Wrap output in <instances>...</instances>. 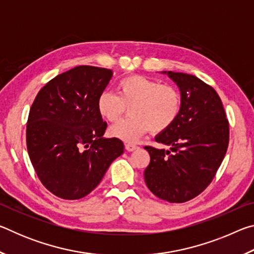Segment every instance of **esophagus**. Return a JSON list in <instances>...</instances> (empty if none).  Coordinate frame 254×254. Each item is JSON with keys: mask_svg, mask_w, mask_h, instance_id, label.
Masks as SVG:
<instances>
[{"mask_svg": "<svg viewBox=\"0 0 254 254\" xmlns=\"http://www.w3.org/2000/svg\"><path fill=\"white\" fill-rule=\"evenodd\" d=\"M126 149L127 151H133V150L137 149V145H135L134 143H126Z\"/></svg>", "mask_w": 254, "mask_h": 254, "instance_id": "34e87169", "label": "esophagus"}]
</instances>
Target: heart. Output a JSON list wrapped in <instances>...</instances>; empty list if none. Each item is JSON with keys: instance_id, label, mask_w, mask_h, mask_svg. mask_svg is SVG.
<instances>
[{"instance_id": "obj_1", "label": "heart", "mask_w": 254, "mask_h": 254, "mask_svg": "<svg viewBox=\"0 0 254 254\" xmlns=\"http://www.w3.org/2000/svg\"><path fill=\"white\" fill-rule=\"evenodd\" d=\"M97 111L107 122L121 119L128 107L130 117L110 128V134L124 141H136L149 130L161 133L168 130L182 112V95L173 85L141 75L120 79L117 94L104 91L97 98Z\"/></svg>"}]
</instances>
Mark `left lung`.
<instances>
[{"label":"left lung","instance_id":"left-lung-1","mask_svg":"<svg viewBox=\"0 0 254 254\" xmlns=\"http://www.w3.org/2000/svg\"><path fill=\"white\" fill-rule=\"evenodd\" d=\"M167 74L180 89L182 112L173 127L156 136L157 142L170 145V150L144 147L150 154L144 182L160 199L185 203L212 183L229 147L230 127L212 86L194 75Z\"/></svg>","mask_w":254,"mask_h":254}]
</instances>
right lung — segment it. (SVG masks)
I'll return each instance as SVG.
<instances>
[{"label": "right lung", "instance_id": "1", "mask_svg": "<svg viewBox=\"0 0 254 254\" xmlns=\"http://www.w3.org/2000/svg\"><path fill=\"white\" fill-rule=\"evenodd\" d=\"M112 75L106 68L75 67L48 81L32 103L28 153L42 185L59 198L88 195L124 151L118 137H103L107 123L96 105Z\"/></svg>", "mask_w": 254, "mask_h": 254}]
</instances>
